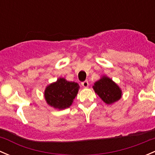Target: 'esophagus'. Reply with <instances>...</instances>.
<instances>
[{
	"mask_svg": "<svg viewBox=\"0 0 155 155\" xmlns=\"http://www.w3.org/2000/svg\"><path fill=\"white\" fill-rule=\"evenodd\" d=\"M82 86H83L84 87H87L88 86V85H89L88 82H87V80L84 81V82H82Z\"/></svg>",
	"mask_w": 155,
	"mask_h": 155,
	"instance_id": "34e87169",
	"label": "esophagus"
}]
</instances>
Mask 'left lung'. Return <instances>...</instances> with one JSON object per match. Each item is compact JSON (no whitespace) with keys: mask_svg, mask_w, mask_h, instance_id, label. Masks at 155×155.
<instances>
[{"mask_svg":"<svg viewBox=\"0 0 155 155\" xmlns=\"http://www.w3.org/2000/svg\"><path fill=\"white\" fill-rule=\"evenodd\" d=\"M95 93L107 104H112L121 99L122 91L110 78L104 76L93 86Z\"/></svg>","mask_w":155,"mask_h":155,"instance_id":"1","label":"left lung"}]
</instances>
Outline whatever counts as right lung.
<instances>
[{"mask_svg": "<svg viewBox=\"0 0 155 155\" xmlns=\"http://www.w3.org/2000/svg\"><path fill=\"white\" fill-rule=\"evenodd\" d=\"M79 89V84L69 82L64 78H59L55 82L46 87L44 97L46 102L51 107L64 109L72 105Z\"/></svg>", "mask_w": 155, "mask_h": 155, "instance_id": "add662e5", "label": "right lung"}]
</instances>
